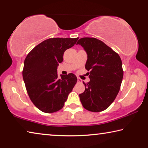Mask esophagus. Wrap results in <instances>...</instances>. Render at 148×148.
I'll list each match as a JSON object with an SVG mask.
<instances>
[{"instance_id": "obj_1", "label": "esophagus", "mask_w": 148, "mask_h": 148, "mask_svg": "<svg viewBox=\"0 0 148 148\" xmlns=\"http://www.w3.org/2000/svg\"><path fill=\"white\" fill-rule=\"evenodd\" d=\"M77 82H79V83H82V80L80 79V78H79V77H77Z\"/></svg>"}]
</instances>
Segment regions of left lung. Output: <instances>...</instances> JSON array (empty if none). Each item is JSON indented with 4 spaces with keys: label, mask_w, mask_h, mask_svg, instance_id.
I'll return each instance as SVG.
<instances>
[{
    "label": "left lung",
    "mask_w": 148,
    "mask_h": 148,
    "mask_svg": "<svg viewBox=\"0 0 148 148\" xmlns=\"http://www.w3.org/2000/svg\"><path fill=\"white\" fill-rule=\"evenodd\" d=\"M87 54L85 68L90 81L83 82L86 89L79 94L85 109L99 112L107 109L116 98L121 87L123 71L118 54L103 42L95 38H82L77 41Z\"/></svg>",
    "instance_id": "left-lung-1"
}]
</instances>
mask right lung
I'll return each mask as SVG.
<instances>
[{
	"label": "right lung",
	"mask_w": 148,
	"mask_h": 148,
	"mask_svg": "<svg viewBox=\"0 0 148 148\" xmlns=\"http://www.w3.org/2000/svg\"><path fill=\"white\" fill-rule=\"evenodd\" d=\"M78 38H52L41 42L27 55L22 74L29 97L37 108L53 113L64 106L77 82L74 74L61 75L57 66L63 61L64 52L76 43Z\"/></svg>",
	"instance_id": "right-lung-1"
}]
</instances>
